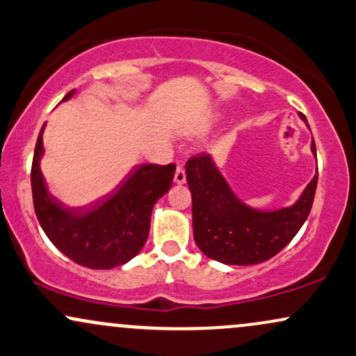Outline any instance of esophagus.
Here are the masks:
<instances>
[{"label":"esophagus","instance_id":"34e87169","mask_svg":"<svg viewBox=\"0 0 356 356\" xmlns=\"http://www.w3.org/2000/svg\"><path fill=\"white\" fill-rule=\"evenodd\" d=\"M174 182L175 184H184V182H186V170H184L182 165H177V169H175Z\"/></svg>","mask_w":356,"mask_h":356}]
</instances>
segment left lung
<instances>
[{"instance_id":"8db88e82","label":"left lung","mask_w":356,"mask_h":356,"mask_svg":"<svg viewBox=\"0 0 356 356\" xmlns=\"http://www.w3.org/2000/svg\"><path fill=\"white\" fill-rule=\"evenodd\" d=\"M300 117L306 122L303 113ZM312 152L316 155L314 140ZM186 177L197 248L219 263L249 266L277 254L301 229L313 206L318 169L293 206L275 211L256 209L241 201L209 154L189 159Z\"/></svg>"}]
</instances>
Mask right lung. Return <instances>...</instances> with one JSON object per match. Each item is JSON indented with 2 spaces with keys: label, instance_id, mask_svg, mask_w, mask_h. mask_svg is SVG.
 Masks as SVG:
<instances>
[{
  "label": "right lung",
  "instance_id": "1",
  "mask_svg": "<svg viewBox=\"0 0 356 356\" xmlns=\"http://www.w3.org/2000/svg\"><path fill=\"white\" fill-rule=\"evenodd\" d=\"M72 90L63 100H70ZM43 130L36 140L31 191L36 218L44 234L80 266L112 269L129 263L144 248L154 204L172 186L175 165L142 164L127 174L112 194L85 207L65 206L48 191L40 169Z\"/></svg>",
  "mask_w": 356,
  "mask_h": 356
}]
</instances>
